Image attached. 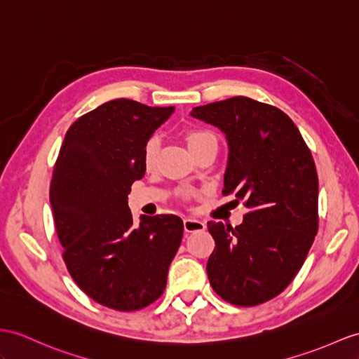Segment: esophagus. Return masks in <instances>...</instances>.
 Segmentation results:
<instances>
[{"instance_id": "1", "label": "esophagus", "mask_w": 359, "mask_h": 359, "mask_svg": "<svg viewBox=\"0 0 359 359\" xmlns=\"http://www.w3.org/2000/svg\"><path fill=\"white\" fill-rule=\"evenodd\" d=\"M205 230V224L199 219H194V217H186L184 219V231L186 233H195Z\"/></svg>"}]
</instances>
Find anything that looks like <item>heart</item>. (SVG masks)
<instances>
[{"instance_id": "heart-1", "label": "heart", "mask_w": 359, "mask_h": 359, "mask_svg": "<svg viewBox=\"0 0 359 359\" xmlns=\"http://www.w3.org/2000/svg\"><path fill=\"white\" fill-rule=\"evenodd\" d=\"M210 142H216V138L212 133H208V130L194 129L187 134L189 149H194V147H198L201 144H205V143H210ZM158 149H160V138H158V135H152L146 142L144 151H143V161H144V165H147V168H151V165L154 164V161L156 158V154H158Z\"/></svg>"}]
</instances>
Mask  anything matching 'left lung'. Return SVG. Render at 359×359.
<instances>
[{"instance_id":"obj_1","label":"left lung","mask_w":359,"mask_h":359,"mask_svg":"<svg viewBox=\"0 0 359 359\" xmlns=\"http://www.w3.org/2000/svg\"><path fill=\"white\" fill-rule=\"evenodd\" d=\"M190 116L225 135L222 195L245 201L238 226L210 221L216 247L207 262L215 292L236 306L280 294L299 273L318 230L316 163L294 121L248 97L194 108Z\"/></svg>"}]
</instances>
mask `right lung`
<instances>
[{
    "label": "right lung",
    "instance_id": "obj_1",
    "mask_svg": "<svg viewBox=\"0 0 359 359\" xmlns=\"http://www.w3.org/2000/svg\"><path fill=\"white\" fill-rule=\"evenodd\" d=\"M175 108L117 99L67 130L50 184L64 260L81 290L107 308L138 311L163 294L181 245V217L140 216L128 207L130 186L146 172L144 144Z\"/></svg>",
    "mask_w": 359,
    "mask_h": 359
}]
</instances>
